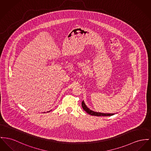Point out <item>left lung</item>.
I'll return each instance as SVG.
<instances>
[{
    "instance_id": "8db88e82",
    "label": "left lung",
    "mask_w": 151,
    "mask_h": 151,
    "mask_svg": "<svg viewBox=\"0 0 151 151\" xmlns=\"http://www.w3.org/2000/svg\"><path fill=\"white\" fill-rule=\"evenodd\" d=\"M82 107L83 109V110L85 111L88 114L92 115V116H111L114 114V113H100V112H96L94 111H91L90 109H89L86 105H85L84 101H83L82 102Z\"/></svg>"
}]
</instances>
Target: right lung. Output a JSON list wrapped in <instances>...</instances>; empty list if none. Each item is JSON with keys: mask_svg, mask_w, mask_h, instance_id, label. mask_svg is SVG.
Wrapping results in <instances>:
<instances>
[{"mask_svg": "<svg viewBox=\"0 0 151 151\" xmlns=\"http://www.w3.org/2000/svg\"><path fill=\"white\" fill-rule=\"evenodd\" d=\"M47 112H50V111H47ZM44 113H45V112H44Z\"/></svg>", "mask_w": 151, "mask_h": 151, "instance_id": "right-lung-1", "label": "right lung"}]
</instances>
